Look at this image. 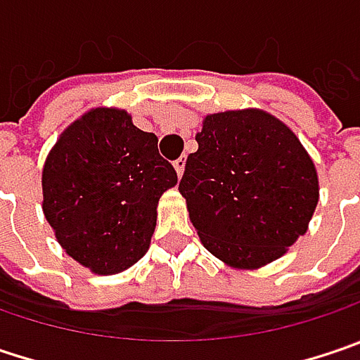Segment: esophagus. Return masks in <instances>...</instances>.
Segmentation results:
<instances>
[{
    "instance_id": "1",
    "label": "esophagus",
    "mask_w": 360,
    "mask_h": 360,
    "mask_svg": "<svg viewBox=\"0 0 360 360\" xmlns=\"http://www.w3.org/2000/svg\"><path fill=\"white\" fill-rule=\"evenodd\" d=\"M184 166H186V155H180L176 162H174V167H176V172H178V176H182V172H184Z\"/></svg>"
}]
</instances>
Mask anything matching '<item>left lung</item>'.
Masks as SVG:
<instances>
[{
    "label": "left lung",
    "mask_w": 360,
    "mask_h": 360,
    "mask_svg": "<svg viewBox=\"0 0 360 360\" xmlns=\"http://www.w3.org/2000/svg\"><path fill=\"white\" fill-rule=\"evenodd\" d=\"M178 191L202 245L227 266L254 270L307 231L318 172L276 116L258 108L207 115Z\"/></svg>",
    "instance_id": "8db88e82"
}]
</instances>
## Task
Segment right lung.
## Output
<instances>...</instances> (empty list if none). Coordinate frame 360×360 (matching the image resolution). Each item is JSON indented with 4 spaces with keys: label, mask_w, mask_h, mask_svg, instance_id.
<instances>
[{
    "label": "right lung",
    "mask_w": 360,
    "mask_h": 360,
    "mask_svg": "<svg viewBox=\"0 0 360 360\" xmlns=\"http://www.w3.org/2000/svg\"><path fill=\"white\" fill-rule=\"evenodd\" d=\"M176 182L153 133L137 129L127 110L91 108L46 155L42 211L75 262L116 274L149 250L160 196Z\"/></svg>",
    "instance_id": "1"
}]
</instances>
